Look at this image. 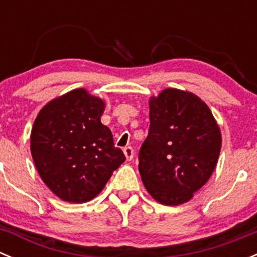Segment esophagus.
<instances>
[{
  "label": "esophagus",
  "instance_id": "34e87169",
  "mask_svg": "<svg viewBox=\"0 0 257 257\" xmlns=\"http://www.w3.org/2000/svg\"><path fill=\"white\" fill-rule=\"evenodd\" d=\"M123 153H124V155H125L126 160H132V159H133L134 150H133V148H132V147H125V148H124Z\"/></svg>",
  "mask_w": 257,
  "mask_h": 257
}]
</instances>
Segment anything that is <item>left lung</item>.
I'll return each mask as SVG.
<instances>
[{"label":"left lung","instance_id":"1","mask_svg":"<svg viewBox=\"0 0 257 257\" xmlns=\"http://www.w3.org/2000/svg\"><path fill=\"white\" fill-rule=\"evenodd\" d=\"M149 118V134L139 153L142 181L158 203L180 205L211 177L221 132L205 102L177 88L150 97Z\"/></svg>","mask_w":257,"mask_h":257}]
</instances>
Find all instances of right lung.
Listing matches in <instances>:
<instances>
[{
  "label": "right lung",
  "mask_w": 257,
  "mask_h": 257,
  "mask_svg": "<svg viewBox=\"0 0 257 257\" xmlns=\"http://www.w3.org/2000/svg\"><path fill=\"white\" fill-rule=\"evenodd\" d=\"M105 103L84 88L48 102L31 132V154L43 183L59 199H94L125 157L100 116Z\"/></svg>",
  "instance_id": "1"
}]
</instances>
